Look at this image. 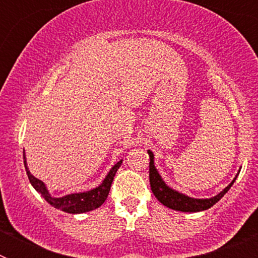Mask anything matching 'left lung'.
Returning <instances> with one entry per match:
<instances>
[{"label":"left lung","mask_w":258,"mask_h":258,"mask_svg":"<svg viewBox=\"0 0 258 258\" xmlns=\"http://www.w3.org/2000/svg\"><path fill=\"white\" fill-rule=\"evenodd\" d=\"M150 156V184H151V190L154 192L155 198H156L159 202L165 206L166 208H170L173 211H178V212H188V213H195V212H202L207 211L211 207H213L217 202H220L221 198L230 190L234 182H235V178L230 182L229 186L223 188L221 192H218L216 197L207 198V199H198V198H191L186 194H182L179 191L174 190L170 186L165 183L161 175L157 172L156 166H155V159H154V152L151 150H147Z\"/></svg>","instance_id":"8db88e82"}]
</instances>
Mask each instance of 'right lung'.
I'll list each match as a JSON object with an SVG mask.
<instances>
[{"instance_id": "1", "label": "right lung", "mask_w": 258, "mask_h": 258, "mask_svg": "<svg viewBox=\"0 0 258 258\" xmlns=\"http://www.w3.org/2000/svg\"><path fill=\"white\" fill-rule=\"evenodd\" d=\"M23 159H24V166H26L27 175H28L29 182L33 186V188L38 194H41V197L44 198L47 203H50L54 208L60 209V211L71 214L85 213V212H90L93 209L99 208L106 202L107 197H108L109 188H111V184H112L113 177H115L116 172H117V169L120 168V165L122 163V160L117 161L109 169V172L107 173V175L104 177L102 183L99 186H97V187L92 188V190L84 191V192H72L67 194L64 197L55 198L50 194V191L47 190L46 184L44 182L41 181V179L36 178L33 174H31V172L28 169V165H27V157L24 151H23Z\"/></svg>"}]
</instances>
